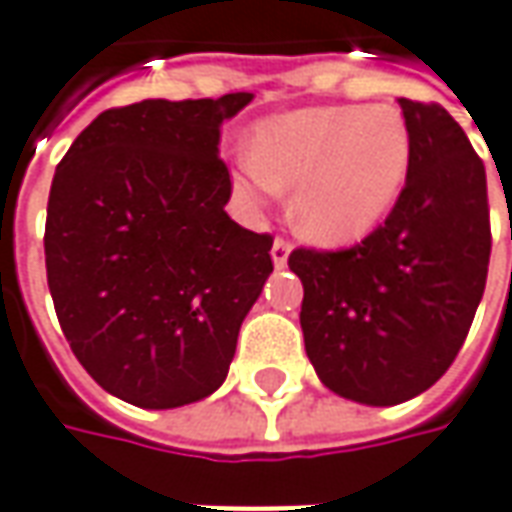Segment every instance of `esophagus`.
<instances>
[{"instance_id":"obj_1","label":"esophagus","mask_w":512,"mask_h":512,"mask_svg":"<svg viewBox=\"0 0 512 512\" xmlns=\"http://www.w3.org/2000/svg\"><path fill=\"white\" fill-rule=\"evenodd\" d=\"M288 255H291V244H288L285 238H274V246H271V260H274V266H285V263H288Z\"/></svg>"}]
</instances>
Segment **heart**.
<instances>
[{"label":"heart","instance_id":"heart-1","mask_svg":"<svg viewBox=\"0 0 512 512\" xmlns=\"http://www.w3.org/2000/svg\"><path fill=\"white\" fill-rule=\"evenodd\" d=\"M413 138L391 107H307L263 121L232 182L249 202L293 188L291 219L324 246L374 232L405 191Z\"/></svg>","mask_w":512,"mask_h":512}]
</instances>
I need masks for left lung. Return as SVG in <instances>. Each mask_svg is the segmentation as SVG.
<instances>
[{
  "label": "left lung",
  "instance_id": "obj_1",
  "mask_svg": "<svg viewBox=\"0 0 512 512\" xmlns=\"http://www.w3.org/2000/svg\"><path fill=\"white\" fill-rule=\"evenodd\" d=\"M399 107L413 160L391 216L349 249L288 257L305 288L299 321L318 380L371 407L413 399L455 363L491 260L480 155L441 105Z\"/></svg>",
  "mask_w": 512,
  "mask_h": 512
}]
</instances>
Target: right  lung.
<instances>
[{"label": "right lung", "instance_id": "right-lung-1", "mask_svg": "<svg viewBox=\"0 0 512 512\" xmlns=\"http://www.w3.org/2000/svg\"><path fill=\"white\" fill-rule=\"evenodd\" d=\"M249 102L241 91L110 107L57 163L44 232L57 321L82 368L135 407L219 391L274 271V238L224 210L221 124Z\"/></svg>", "mask_w": 512, "mask_h": 512}]
</instances>
